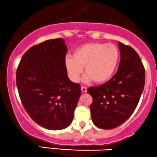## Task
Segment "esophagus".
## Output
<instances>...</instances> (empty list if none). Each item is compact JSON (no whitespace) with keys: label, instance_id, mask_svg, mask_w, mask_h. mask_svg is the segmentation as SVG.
Returning <instances> with one entry per match:
<instances>
[{"label":"esophagus","instance_id":"obj_1","mask_svg":"<svg viewBox=\"0 0 157 157\" xmlns=\"http://www.w3.org/2000/svg\"><path fill=\"white\" fill-rule=\"evenodd\" d=\"M81 89H82V91L83 92V93H86V91H87V89H86V87H85V86H82L81 87Z\"/></svg>","mask_w":157,"mask_h":157}]
</instances>
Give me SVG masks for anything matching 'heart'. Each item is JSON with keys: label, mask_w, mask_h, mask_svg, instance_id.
<instances>
[{"label": "heart", "mask_w": 157, "mask_h": 157, "mask_svg": "<svg viewBox=\"0 0 157 157\" xmlns=\"http://www.w3.org/2000/svg\"><path fill=\"white\" fill-rule=\"evenodd\" d=\"M120 51L113 44L93 42L79 46L73 51V58L67 56L64 65L68 76L78 82L84 67V80L102 84L109 80L117 69Z\"/></svg>", "instance_id": "1"}]
</instances>
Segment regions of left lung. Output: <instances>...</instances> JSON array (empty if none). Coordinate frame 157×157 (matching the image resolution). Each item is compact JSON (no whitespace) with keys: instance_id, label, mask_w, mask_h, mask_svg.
I'll return each mask as SVG.
<instances>
[{"instance_id":"8db88e82","label":"left lung","mask_w":157,"mask_h":157,"mask_svg":"<svg viewBox=\"0 0 157 157\" xmlns=\"http://www.w3.org/2000/svg\"><path fill=\"white\" fill-rule=\"evenodd\" d=\"M121 61L117 73L107 82L91 86L92 121L97 127L112 129L128 120L137 107L144 89L145 67L138 53L119 42Z\"/></svg>"}]
</instances>
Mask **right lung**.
I'll return each mask as SVG.
<instances>
[{"label": "right lung", "instance_id": "1", "mask_svg": "<svg viewBox=\"0 0 157 157\" xmlns=\"http://www.w3.org/2000/svg\"><path fill=\"white\" fill-rule=\"evenodd\" d=\"M67 51L63 39L46 40L28 50L17 69V87L24 109L47 129L71 125L82 93L80 85L68 78Z\"/></svg>", "mask_w": 157, "mask_h": 157}]
</instances>
